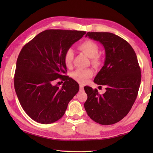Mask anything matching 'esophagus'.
I'll return each instance as SVG.
<instances>
[{"mask_svg": "<svg viewBox=\"0 0 153 153\" xmlns=\"http://www.w3.org/2000/svg\"><path fill=\"white\" fill-rule=\"evenodd\" d=\"M79 89L80 91H83V86L82 85H79Z\"/></svg>", "mask_w": 153, "mask_h": 153, "instance_id": "esophagus-1", "label": "esophagus"}]
</instances>
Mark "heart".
Wrapping results in <instances>:
<instances>
[{"label":"heart","instance_id":"obj_1","mask_svg":"<svg viewBox=\"0 0 153 153\" xmlns=\"http://www.w3.org/2000/svg\"><path fill=\"white\" fill-rule=\"evenodd\" d=\"M79 49L86 54L87 56L91 58V63L95 66H98L100 64V58L98 55L99 52V47L95 42L93 41L87 40L83 42L79 45ZM74 58L73 51L71 49H68L66 51L64 56V62L66 66L68 68L71 67L72 60ZM93 71L90 68L85 69H77L72 71L71 74V77L75 81L78 83H84L87 79L92 77Z\"/></svg>","mask_w":153,"mask_h":153}]
</instances>
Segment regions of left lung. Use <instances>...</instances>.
Returning <instances> with one entry per match:
<instances>
[{
    "mask_svg": "<svg viewBox=\"0 0 153 153\" xmlns=\"http://www.w3.org/2000/svg\"><path fill=\"white\" fill-rule=\"evenodd\" d=\"M87 36L105 47V64L94 82L105 85L106 92L100 95L97 89L84 87L87 95L84 107L93 121L114 124L128 114L137 97L141 73L137 56L128 42L114 33L88 32Z\"/></svg>",
    "mask_w": 153,
    "mask_h": 153,
    "instance_id": "obj_1",
    "label": "left lung"
}]
</instances>
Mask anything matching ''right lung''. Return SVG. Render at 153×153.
<instances>
[{
	"mask_svg": "<svg viewBox=\"0 0 153 153\" xmlns=\"http://www.w3.org/2000/svg\"><path fill=\"white\" fill-rule=\"evenodd\" d=\"M85 31L47 30L25 44L19 53L14 74V88L19 103L34 121L48 124L64 114L79 91V84L66 74L64 56ZM65 81L62 88L55 80Z\"/></svg>",
	"mask_w": 153,
	"mask_h": 153,
	"instance_id": "1",
	"label": "right lung"
}]
</instances>
